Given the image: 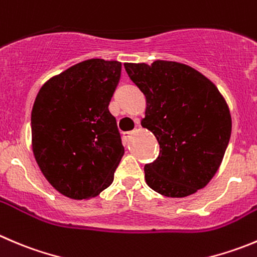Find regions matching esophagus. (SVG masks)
Masks as SVG:
<instances>
[{"mask_svg": "<svg viewBox=\"0 0 257 257\" xmlns=\"http://www.w3.org/2000/svg\"><path fill=\"white\" fill-rule=\"evenodd\" d=\"M132 134H133V132H125V133H123V139L124 141H129L132 137Z\"/></svg>", "mask_w": 257, "mask_h": 257, "instance_id": "esophagus-1", "label": "esophagus"}]
</instances>
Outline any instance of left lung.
<instances>
[{"mask_svg":"<svg viewBox=\"0 0 257 257\" xmlns=\"http://www.w3.org/2000/svg\"><path fill=\"white\" fill-rule=\"evenodd\" d=\"M124 68L146 96L142 126L161 148L144 166L147 184L167 197L193 195L213 178L230 141L225 98L210 79L181 62H125Z\"/></svg>","mask_w":257,"mask_h":257,"instance_id":"obj_1","label":"left lung"}]
</instances>
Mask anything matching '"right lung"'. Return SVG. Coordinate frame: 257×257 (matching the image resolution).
Listing matches in <instances>:
<instances>
[{
	"label": "right lung",
	"instance_id": "1",
	"mask_svg": "<svg viewBox=\"0 0 257 257\" xmlns=\"http://www.w3.org/2000/svg\"><path fill=\"white\" fill-rule=\"evenodd\" d=\"M120 73L119 61L85 60L49 79L35 99V159L66 197H96L113 182L124 147L108 106Z\"/></svg>",
	"mask_w": 257,
	"mask_h": 257
}]
</instances>
